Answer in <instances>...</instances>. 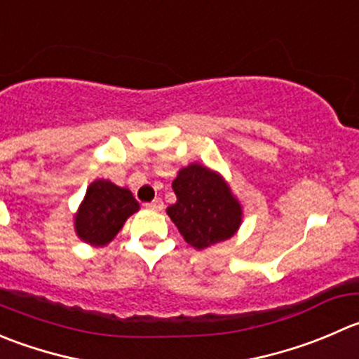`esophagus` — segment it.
<instances>
[{
    "label": "esophagus",
    "mask_w": 359,
    "mask_h": 359,
    "mask_svg": "<svg viewBox=\"0 0 359 359\" xmlns=\"http://www.w3.org/2000/svg\"><path fill=\"white\" fill-rule=\"evenodd\" d=\"M145 208H149V210H161L163 200L161 198H156V200H152L151 203H145Z\"/></svg>",
    "instance_id": "1"
}]
</instances>
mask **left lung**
<instances>
[{"mask_svg":"<svg viewBox=\"0 0 359 359\" xmlns=\"http://www.w3.org/2000/svg\"><path fill=\"white\" fill-rule=\"evenodd\" d=\"M172 187L177 201L166 214L196 250L229 240L242 226V203L215 170L191 163L177 172Z\"/></svg>","mask_w":359,"mask_h":359,"instance_id":"1","label":"left lung"}]
</instances>
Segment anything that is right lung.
<instances>
[{
  "label": "right lung",
  "instance_id": "1",
  "mask_svg": "<svg viewBox=\"0 0 359 359\" xmlns=\"http://www.w3.org/2000/svg\"><path fill=\"white\" fill-rule=\"evenodd\" d=\"M140 210L133 193L107 179L89 184L73 217V228L82 242L105 247L123 229L128 217Z\"/></svg>",
  "mask_w": 359,
  "mask_h": 359
}]
</instances>
